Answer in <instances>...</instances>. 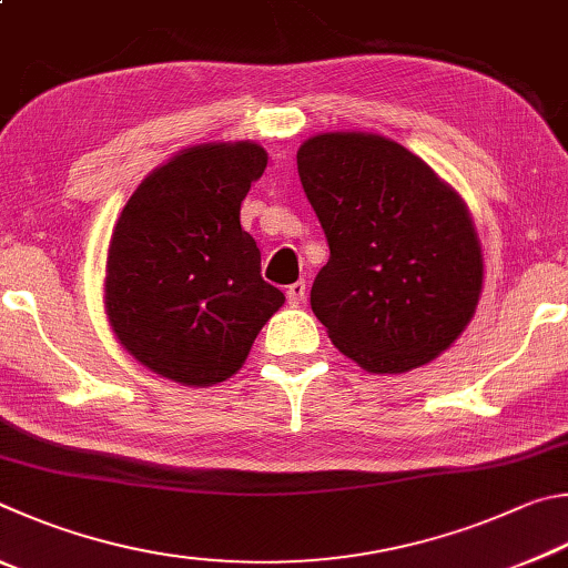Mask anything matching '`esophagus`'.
I'll return each instance as SVG.
<instances>
[{
	"label": "esophagus",
	"mask_w": 568,
	"mask_h": 568,
	"mask_svg": "<svg viewBox=\"0 0 568 568\" xmlns=\"http://www.w3.org/2000/svg\"><path fill=\"white\" fill-rule=\"evenodd\" d=\"M286 300H290L292 306L304 304V300H306V284L304 282H294V284L286 286Z\"/></svg>",
	"instance_id": "obj_1"
}]
</instances>
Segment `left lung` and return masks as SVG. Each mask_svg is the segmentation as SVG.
Segmentation results:
<instances>
[{
	"instance_id": "obj_1",
	"label": "left lung",
	"mask_w": 568,
	"mask_h": 568,
	"mask_svg": "<svg viewBox=\"0 0 568 568\" xmlns=\"http://www.w3.org/2000/svg\"><path fill=\"white\" fill-rule=\"evenodd\" d=\"M329 262L312 310L366 372L402 374L449 349L481 292V246L452 186L379 134L334 132L296 152Z\"/></svg>"
}]
</instances>
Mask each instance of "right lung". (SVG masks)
Here are the masks:
<instances>
[{"label": "right lung", "instance_id": "1", "mask_svg": "<svg viewBox=\"0 0 568 568\" xmlns=\"http://www.w3.org/2000/svg\"><path fill=\"white\" fill-rule=\"evenodd\" d=\"M266 152L254 142L184 149L129 199L106 256V316L124 349L186 386L239 372L284 304L239 212Z\"/></svg>", "mask_w": 568, "mask_h": 568}]
</instances>
